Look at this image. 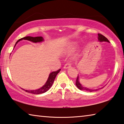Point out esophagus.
Masks as SVG:
<instances>
[{"mask_svg": "<svg viewBox=\"0 0 124 124\" xmlns=\"http://www.w3.org/2000/svg\"><path fill=\"white\" fill-rule=\"evenodd\" d=\"M70 66H71V64H70V62H68V63H67L66 64H64V68H65V69H67V68H70Z\"/></svg>", "mask_w": 124, "mask_h": 124, "instance_id": "obj_1", "label": "esophagus"}]
</instances>
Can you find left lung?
Instances as JSON below:
<instances>
[{"mask_svg":"<svg viewBox=\"0 0 124 124\" xmlns=\"http://www.w3.org/2000/svg\"><path fill=\"white\" fill-rule=\"evenodd\" d=\"M98 40L100 41H107V42H109V41L107 39V38L105 37L104 35H103L102 34H100V33H98ZM78 79H79V77L78 76L77 80H76V83H75V84H76L77 86L78 87V89H79L80 90H85V91H90V92H92V91H96V90H97L98 89H96V90H92V89H88V88L86 87H83L82 86V85H81L80 84L79 81L78 80Z\"/></svg>","mask_w":124,"mask_h":124,"instance_id":"left-lung-1","label":"left lung"}]
</instances>
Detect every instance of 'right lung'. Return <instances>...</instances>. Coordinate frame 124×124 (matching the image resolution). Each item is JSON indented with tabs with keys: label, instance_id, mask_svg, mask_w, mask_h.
Here are the masks:
<instances>
[{
	"label": "right lung",
	"instance_id": "right-lung-1",
	"mask_svg": "<svg viewBox=\"0 0 124 124\" xmlns=\"http://www.w3.org/2000/svg\"><path fill=\"white\" fill-rule=\"evenodd\" d=\"M27 40L32 41L33 43H37V42H40L43 41V38L41 37H23L21 39H20L18 40L17 41L16 43V44L15 45V46L16 44L18 43V41L21 40ZM61 70H58L56 71H54V72H52L51 73H50L49 75V77L48 78L47 80L46 83L43 86V87L40 88V89L36 90H24L25 91H26L27 92H29V93H31L33 94H35V95H38V94H41L43 93H44V92H46L47 90H49L50 87H51V86L53 84L54 80L55 79V78L56 77V75L58 74V73L60 72Z\"/></svg>",
	"mask_w": 124,
	"mask_h": 124
}]
</instances>
